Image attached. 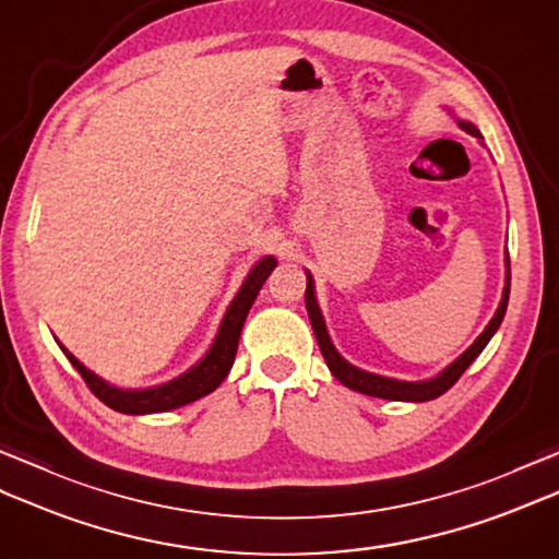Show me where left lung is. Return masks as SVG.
I'll return each mask as SVG.
<instances>
[{
	"instance_id": "left-lung-1",
	"label": "left lung",
	"mask_w": 559,
	"mask_h": 559,
	"mask_svg": "<svg viewBox=\"0 0 559 559\" xmlns=\"http://www.w3.org/2000/svg\"><path fill=\"white\" fill-rule=\"evenodd\" d=\"M459 127L463 132H468L471 136H480V132L471 122H459ZM507 266H509V257H507ZM509 281H512V273L507 271V286L502 293V302L497 307L495 317L490 319V324L485 326L483 334L473 341V346L461 355L459 360L451 362L442 374H437L430 382H399V379H389V377H379V374H370L362 372L358 367L348 365L346 360L341 358L336 353L334 343H331L322 312H319L317 300H314V283L312 276L307 273V290H305V305H307V314H310V324L314 329V336L319 343V350H322L324 360L329 365L331 374H334L341 384H346L353 391H360V394L374 396V399H389V401H432L437 396H442L444 391H449L459 382V377L466 372V367L478 358L483 353V348L488 346V341L495 336V331L500 329L504 312H507V302H509Z\"/></svg>"
}]
</instances>
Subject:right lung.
Returning <instances> with one entry per match:
<instances>
[{
  "instance_id": "add662e5",
  "label": "right lung",
  "mask_w": 559,
  "mask_h": 559,
  "mask_svg": "<svg viewBox=\"0 0 559 559\" xmlns=\"http://www.w3.org/2000/svg\"><path fill=\"white\" fill-rule=\"evenodd\" d=\"M276 269V259L266 257L261 259L259 264L249 271V276L245 278L240 293L235 295V300L230 302L228 312H225L218 336L213 341L211 350L204 355V360L194 365L192 370L185 372L182 377L173 379V382L163 384V386H153L144 391H124V389H115L110 384H105L100 377L88 372L74 355L67 353L69 362L76 367V372L83 377L86 386L96 394L105 406L117 411V413H129V415H139V413H160V411H170V408H180L187 406L201 396L211 394L225 377H228L235 353H237V341H240V331L247 319L249 307L257 300V295L264 286V281L269 278V273Z\"/></svg>"
}]
</instances>
